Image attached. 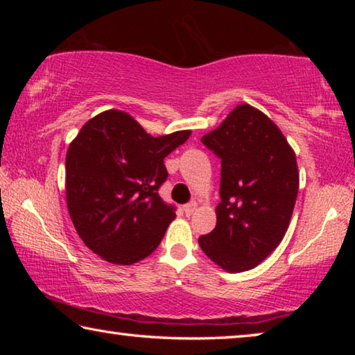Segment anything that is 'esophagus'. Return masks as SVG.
Wrapping results in <instances>:
<instances>
[{"label": "esophagus", "instance_id": "34e87169", "mask_svg": "<svg viewBox=\"0 0 355 355\" xmlns=\"http://www.w3.org/2000/svg\"><path fill=\"white\" fill-rule=\"evenodd\" d=\"M197 209V203L196 202H191V203H186V205L183 207V211L186 216H191L192 213H194Z\"/></svg>", "mask_w": 355, "mask_h": 355}]
</instances>
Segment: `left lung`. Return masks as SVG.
<instances>
[{
	"label": "left lung",
	"instance_id": "1",
	"mask_svg": "<svg viewBox=\"0 0 355 355\" xmlns=\"http://www.w3.org/2000/svg\"><path fill=\"white\" fill-rule=\"evenodd\" d=\"M202 142L220 158V203L214 230L199 245L224 271H249L277 248L290 225L299 191L296 155L277 125L245 103Z\"/></svg>",
	"mask_w": 355,
	"mask_h": 355
}]
</instances>
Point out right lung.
Wrapping results in <instances>:
<instances>
[{"mask_svg":"<svg viewBox=\"0 0 355 355\" xmlns=\"http://www.w3.org/2000/svg\"><path fill=\"white\" fill-rule=\"evenodd\" d=\"M189 130L153 137L130 114L110 110L83 125L65 156V197L78 235L94 254L133 264L158 248L175 208L158 189L164 158Z\"/></svg>","mask_w":355,"mask_h":355,"instance_id":"1","label":"right lung"}]
</instances>
